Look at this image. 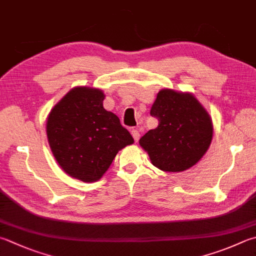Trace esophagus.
<instances>
[{
	"instance_id": "obj_1",
	"label": "esophagus",
	"mask_w": 256,
	"mask_h": 256,
	"mask_svg": "<svg viewBox=\"0 0 256 256\" xmlns=\"http://www.w3.org/2000/svg\"><path fill=\"white\" fill-rule=\"evenodd\" d=\"M132 137L134 139V142H137L139 140V138H140V134H139L138 129H132Z\"/></svg>"
}]
</instances>
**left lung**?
I'll use <instances>...</instances> for the list:
<instances>
[{"mask_svg": "<svg viewBox=\"0 0 256 256\" xmlns=\"http://www.w3.org/2000/svg\"><path fill=\"white\" fill-rule=\"evenodd\" d=\"M150 114L158 127L139 140L152 164L168 172H184L200 160L213 139L210 114L194 94L162 89L157 94Z\"/></svg>", "mask_w": 256, "mask_h": 256, "instance_id": "obj_1", "label": "left lung"}]
</instances>
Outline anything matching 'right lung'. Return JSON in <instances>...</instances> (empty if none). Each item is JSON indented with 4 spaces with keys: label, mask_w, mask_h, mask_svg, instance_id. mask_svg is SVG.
Returning <instances> with one entry per match:
<instances>
[{
    "label": "right lung",
    "mask_w": 256,
    "mask_h": 256,
    "mask_svg": "<svg viewBox=\"0 0 256 256\" xmlns=\"http://www.w3.org/2000/svg\"><path fill=\"white\" fill-rule=\"evenodd\" d=\"M102 90L74 86L46 119V136L56 160L70 177L99 180L119 150L134 138L119 118L104 108Z\"/></svg>",
    "instance_id": "obj_1"
}]
</instances>
